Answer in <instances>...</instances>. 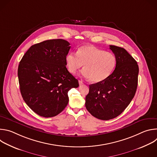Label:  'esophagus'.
Segmentation results:
<instances>
[{"instance_id": "34e87169", "label": "esophagus", "mask_w": 157, "mask_h": 157, "mask_svg": "<svg viewBox=\"0 0 157 157\" xmlns=\"http://www.w3.org/2000/svg\"><path fill=\"white\" fill-rule=\"evenodd\" d=\"M84 83H83V82H82V81H81V80H79V85H82Z\"/></svg>"}]
</instances>
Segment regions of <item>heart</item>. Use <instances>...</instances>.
Masks as SVG:
<instances>
[{
  "label": "heart",
  "instance_id": "heart-1",
  "mask_svg": "<svg viewBox=\"0 0 157 157\" xmlns=\"http://www.w3.org/2000/svg\"><path fill=\"white\" fill-rule=\"evenodd\" d=\"M66 66L72 74L75 73L84 64L82 76L90 78L93 82H99L108 78L114 71L117 58L112 52L91 45L81 47L77 53L71 52L66 56Z\"/></svg>",
  "mask_w": 157,
  "mask_h": 157
}]
</instances>
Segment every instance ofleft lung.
Returning <instances> with one entry per match:
<instances>
[{
    "label": "left lung",
    "mask_w": 157,
    "mask_h": 157,
    "mask_svg": "<svg viewBox=\"0 0 157 157\" xmlns=\"http://www.w3.org/2000/svg\"><path fill=\"white\" fill-rule=\"evenodd\" d=\"M117 58L114 71L102 82L89 85L85 105L92 116L107 121L119 116L130 103L136 93L139 66L123 48L110 45Z\"/></svg>",
    "instance_id": "1"
}]
</instances>
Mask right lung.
Segmentation results:
<instances>
[{
    "instance_id": "right-lung-1",
    "label": "right lung",
    "mask_w": 157,
    "mask_h": 157,
    "mask_svg": "<svg viewBox=\"0 0 157 157\" xmlns=\"http://www.w3.org/2000/svg\"><path fill=\"white\" fill-rule=\"evenodd\" d=\"M63 39L43 41L32 45L18 68L20 93L27 105L44 117L57 116L68 105V93L79 86L66 67L71 48Z\"/></svg>"
}]
</instances>
